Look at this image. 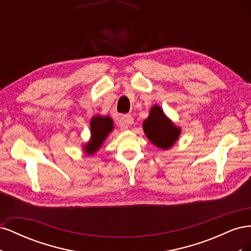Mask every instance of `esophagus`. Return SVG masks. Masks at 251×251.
I'll return each mask as SVG.
<instances>
[{"label":"esophagus","instance_id":"34e87169","mask_svg":"<svg viewBox=\"0 0 251 251\" xmlns=\"http://www.w3.org/2000/svg\"><path fill=\"white\" fill-rule=\"evenodd\" d=\"M134 124V118L132 115H128V114H126V115H123L120 117V126L123 128H127L128 126H131Z\"/></svg>","mask_w":251,"mask_h":251}]
</instances>
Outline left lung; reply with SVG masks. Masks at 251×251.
I'll list each match as a JSON object with an SVG mask.
<instances>
[{"label":"left lung","instance_id":"8db88e82","mask_svg":"<svg viewBox=\"0 0 251 251\" xmlns=\"http://www.w3.org/2000/svg\"><path fill=\"white\" fill-rule=\"evenodd\" d=\"M142 126L148 139L162 150L171 149L181 133L180 128L172 123L157 104L151 109L150 115L143 121Z\"/></svg>","mask_w":251,"mask_h":251}]
</instances>
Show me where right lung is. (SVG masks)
I'll return each instance as SVG.
<instances>
[{"label":"right lung","mask_w":251,"mask_h":251,"mask_svg":"<svg viewBox=\"0 0 251 251\" xmlns=\"http://www.w3.org/2000/svg\"><path fill=\"white\" fill-rule=\"evenodd\" d=\"M91 126V139L83 147L85 153L93 155L102 146L103 141L114 128V124L111 117L96 115L90 123Z\"/></svg>","instance_id":"1"}]
</instances>
